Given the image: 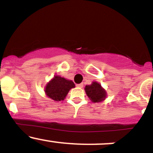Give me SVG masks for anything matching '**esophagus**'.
I'll return each mask as SVG.
<instances>
[{
	"instance_id": "1",
	"label": "esophagus",
	"mask_w": 153,
	"mask_h": 153,
	"mask_svg": "<svg viewBox=\"0 0 153 153\" xmlns=\"http://www.w3.org/2000/svg\"><path fill=\"white\" fill-rule=\"evenodd\" d=\"M76 86H78V87H80V88H82L83 86H84V84H76Z\"/></svg>"
}]
</instances>
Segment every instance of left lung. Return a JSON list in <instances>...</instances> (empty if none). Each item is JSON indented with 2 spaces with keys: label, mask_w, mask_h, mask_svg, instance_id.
Returning <instances> with one entry per match:
<instances>
[{
  "label": "left lung",
  "mask_w": 153,
  "mask_h": 153,
  "mask_svg": "<svg viewBox=\"0 0 153 153\" xmlns=\"http://www.w3.org/2000/svg\"><path fill=\"white\" fill-rule=\"evenodd\" d=\"M85 92L89 99L94 103L101 102L104 101L106 97L105 89L96 81H93L91 85L86 86Z\"/></svg>",
  "instance_id": "8db88e82"
}]
</instances>
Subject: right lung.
I'll return each instance as SVG.
<instances>
[{
	"label": "right lung",
	"instance_id": "obj_1",
	"mask_svg": "<svg viewBox=\"0 0 153 153\" xmlns=\"http://www.w3.org/2000/svg\"><path fill=\"white\" fill-rule=\"evenodd\" d=\"M75 86L72 81L55 75L46 86L45 92L49 98L54 101H61L64 100L69 91Z\"/></svg>",
	"mask_w": 153,
	"mask_h": 153
}]
</instances>
